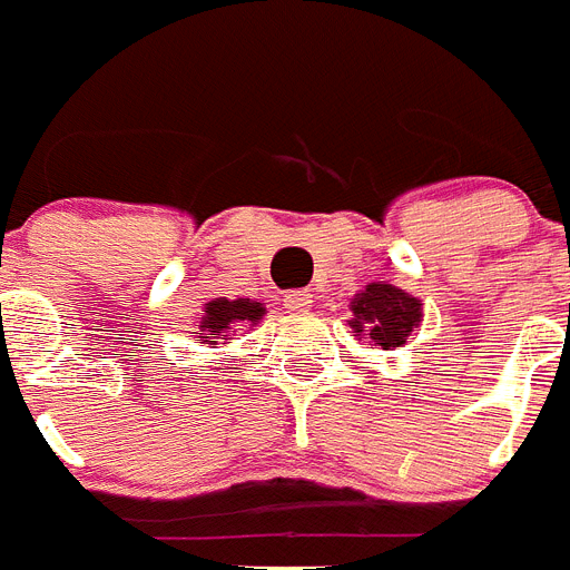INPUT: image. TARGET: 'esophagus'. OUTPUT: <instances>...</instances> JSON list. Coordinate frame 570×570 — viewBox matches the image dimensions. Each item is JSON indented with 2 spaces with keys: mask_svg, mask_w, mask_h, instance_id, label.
<instances>
[{
  "mask_svg": "<svg viewBox=\"0 0 570 570\" xmlns=\"http://www.w3.org/2000/svg\"><path fill=\"white\" fill-rule=\"evenodd\" d=\"M312 294H308L306 288L303 291H288V294H285V299H282V306L288 308L291 314H303V312H308V308H312Z\"/></svg>",
  "mask_w": 570,
  "mask_h": 570,
  "instance_id": "esophagus-1",
  "label": "esophagus"
}]
</instances>
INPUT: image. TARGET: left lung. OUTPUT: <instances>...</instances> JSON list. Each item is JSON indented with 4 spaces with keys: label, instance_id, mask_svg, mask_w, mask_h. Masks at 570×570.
<instances>
[{
    "label": "left lung",
    "instance_id": "obj_1",
    "mask_svg": "<svg viewBox=\"0 0 570 570\" xmlns=\"http://www.w3.org/2000/svg\"><path fill=\"white\" fill-rule=\"evenodd\" d=\"M350 323H353V330L367 335L376 347H400L421 323V299L394 288V285L371 282L353 299V321Z\"/></svg>",
    "mask_w": 570,
    "mask_h": 570
}]
</instances>
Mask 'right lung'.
Here are the masks:
<instances>
[{
    "label": "right lung",
    "mask_w": 570,
    "mask_h": 570,
    "mask_svg": "<svg viewBox=\"0 0 570 570\" xmlns=\"http://www.w3.org/2000/svg\"><path fill=\"white\" fill-rule=\"evenodd\" d=\"M262 303H249V299H212L206 303V317H203V326H199L197 338L203 341L220 338L223 332H229L232 326H240V323H258L262 321Z\"/></svg>",
    "instance_id": "1"
}]
</instances>
